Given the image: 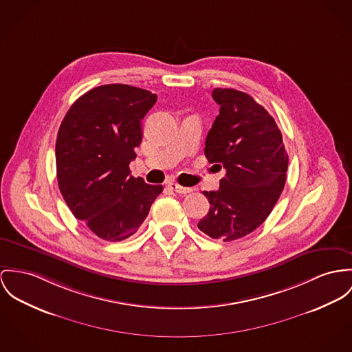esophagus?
Returning <instances> with one entry per match:
<instances>
[{
  "mask_svg": "<svg viewBox=\"0 0 352 352\" xmlns=\"http://www.w3.org/2000/svg\"><path fill=\"white\" fill-rule=\"evenodd\" d=\"M168 188L171 190H174L175 192H178V194H189L192 191V189H190V188H184V186H181V185H178V184H175V182H170L168 184Z\"/></svg>",
  "mask_w": 352,
  "mask_h": 352,
  "instance_id": "1",
  "label": "esophagus"
}]
</instances>
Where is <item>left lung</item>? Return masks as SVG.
<instances>
[{
	"mask_svg": "<svg viewBox=\"0 0 352 352\" xmlns=\"http://www.w3.org/2000/svg\"><path fill=\"white\" fill-rule=\"evenodd\" d=\"M219 113L208 133L205 155L226 170L217 191H204L209 213L198 229L233 241L257 229L271 214L285 185L288 154L268 111L248 94L214 88Z\"/></svg>",
	"mask_w": 352,
	"mask_h": 352,
	"instance_id": "8db88e82",
	"label": "left lung"
}]
</instances>
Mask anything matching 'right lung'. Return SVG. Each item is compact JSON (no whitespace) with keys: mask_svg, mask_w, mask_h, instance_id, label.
I'll return each instance as SVG.
<instances>
[{"mask_svg":"<svg viewBox=\"0 0 352 352\" xmlns=\"http://www.w3.org/2000/svg\"><path fill=\"white\" fill-rule=\"evenodd\" d=\"M157 95L127 84H106L80 96L56 139L58 189L72 214L104 241L136 233L162 185L134 178L129 164L142 142V119Z\"/></svg>","mask_w":352,"mask_h":352,"instance_id":"obj_1","label":"right lung"}]
</instances>
